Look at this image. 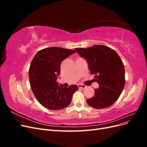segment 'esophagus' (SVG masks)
Instances as JSON below:
<instances>
[{"label":"esophagus","instance_id":"obj_1","mask_svg":"<svg viewBox=\"0 0 147 147\" xmlns=\"http://www.w3.org/2000/svg\"><path fill=\"white\" fill-rule=\"evenodd\" d=\"M78 86L79 88H82V89H84V88H86L85 85H84V84H78Z\"/></svg>","mask_w":147,"mask_h":147}]
</instances>
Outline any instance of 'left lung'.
Listing matches in <instances>:
<instances>
[{
	"label": "left lung",
	"mask_w": 147,
	"mask_h": 147,
	"mask_svg": "<svg viewBox=\"0 0 147 147\" xmlns=\"http://www.w3.org/2000/svg\"><path fill=\"white\" fill-rule=\"evenodd\" d=\"M75 50L88 62L91 74L99 87L95 94L86 100L92 107L101 109L111 106L121 95L125 84V71L122 60L113 49L94 45L88 48H77Z\"/></svg>",
	"instance_id": "left-lung-1"
}]
</instances>
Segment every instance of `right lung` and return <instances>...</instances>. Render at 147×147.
<instances>
[{"label": "right lung", "instance_id": "add662e5", "mask_svg": "<svg viewBox=\"0 0 147 147\" xmlns=\"http://www.w3.org/2000/svg\"><path fill=\"white\" fill-rule=\"evenodd\" d=\"M75 51L59 47L44 48L38 51L31 62L29 78L31 90L38 102L53 110L68 107L74 93L78 90L76 84L63 87L57 82L63 61Z\"/></svg>", "mask_w": 147, "mask_h": 147}]
</instances>
